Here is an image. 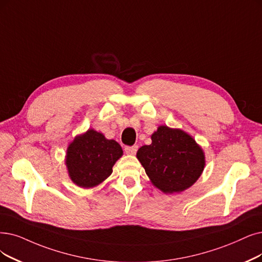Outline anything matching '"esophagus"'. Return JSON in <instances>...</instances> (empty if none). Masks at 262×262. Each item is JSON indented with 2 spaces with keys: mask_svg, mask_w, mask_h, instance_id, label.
I'll return each mask as SVG.
<instances>
[{
  "mask_svg": "<svg viewBox=\"0 0 262 262\" xmlns=\"http://www.w3.org/2000/svg\"><path fill=\"white\" fill-rule=\"evenodd\" d=\"M138 151V146L134 145V146H127V147H124V152L127 155H135V152Z\"/></svg>",
  "mask_w": 262,
  "mask_h": 262,
  "instance_id": "1",
  "label": "esophagus"
}]
</instances>
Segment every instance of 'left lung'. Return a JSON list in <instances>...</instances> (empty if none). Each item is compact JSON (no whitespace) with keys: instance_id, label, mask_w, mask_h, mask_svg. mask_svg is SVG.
Here are the masks:
<instances>
[{"instance_id":"obj_1","label":"left lung","mask_w":262,"mask_h":262,"mask_svg":"<svg viewBox=\"0 0 262 262\" xmlns=\"http://www.w3.org/2000/svg\"><path fill=\"white\" fill-rule=\"evenodd\" d=\"M151 144L138 150L137 158L151 184L165 194L180 193L191 187L205 166L202 147L190 134L159 125Z\"/></svg>"}]
</instances>
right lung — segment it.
Instances as JSON below:
<instances>
[{"mask_svg":"<svg viewBox=\"0 0 262 262\" xmlns=\"http://www.w3.org/2000/svg\"><path fill=\"white\" fill-rule=\"evenodd\" d=\"M123 155L121 146L95 129L76 135L67 148L66 165L71 181L80 188L99 186L113 173Z\"/></svg>","mask_w":262,"mask_h":262,"instance_id":"1","label":"right lung"}]
</instances>
